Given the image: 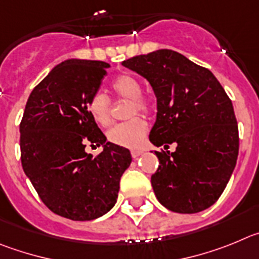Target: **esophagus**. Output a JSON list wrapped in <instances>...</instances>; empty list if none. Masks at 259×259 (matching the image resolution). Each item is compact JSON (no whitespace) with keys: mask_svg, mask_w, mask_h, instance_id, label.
<instances>
[{"mask_svg":"<svg viewBox=\"0 0 259 259\" xmlns=\"http://www.w3.org/2000/svg\"><path fill=\"white\" fill-rule=\"evenodd\" d=\"M130 153H132L133 157L137 158L138 156H141L142 153H143V151H142V150H132V151H130Z\"/></svg>","mask_w":259,"mask_h":259,"instance_id":"34e87169","label":"esophagus"}]
</instances>
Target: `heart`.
Returning a JSON list of instances; mask_svg holds the SVG:
<instances>
[{
    "mask_svg": "<svg viewBox=\"0 0 259 259\" xmlns=\"http://www.w3.org/2000/svg\"><path fill=\"white\" fill-rule=\"evenodd\" d=\"M111 90L117 98L130 99L129 116L135 113H150L153 109L152 98L142 94V83L138 78L129 73H122L113 78L111 82ZM88 112L93 120L99 125L109 124L111 121V101L103 93H95L86 102ZM147 133V122L142 117L137 116L125 122L115 125L108 130L107 138L116 146L134 148L143 141Z\"/></svg>",
    "mask_w": 259,
    "mask_h": 259,
    "instance_id": "b5f03b06",
    "label": "heart"
}]
</instances>
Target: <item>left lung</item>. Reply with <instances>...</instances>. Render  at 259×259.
Segmentation results:
<instances>
[{"mask_svg": "<svg viewBox=\"0 0 259 259\" xmlns=\"http://www.w3.org/2000/svg\"><path fill=\"white\" fill-rule=\"evenodd\" d=\"M152 86L157 117L150 133L156 147L153 192L166 209L192 214L220 199L236 165L239 127L231 99L209 69L161 49L124 60Z\"/></svg>", "mask_w": 259, "mask_h": 259, "instance_id": "8db88e82", "label": "left lung"}]
</instances>
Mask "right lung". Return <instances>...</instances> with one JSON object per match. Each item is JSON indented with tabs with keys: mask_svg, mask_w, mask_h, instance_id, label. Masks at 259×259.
Here are the masks:
<instances>
[{
	"mask_svg": "<svg viewBox=\"0 0 259 259\" xmlns=\"http://www.w3.org/2000/svg\"><path fill=\"white\" fill-rule=\"evenodd\" d=\"M108 63L69 59L32 90L20 122V158L25 176L53 213L92 221L113 208L120 179L132 162L124 147L106 135L88 112ZM86 143L103 145L93 158Z\"/></svg>",
	"mask_w": 259,
	"mask_h": 259,
	"instance_id": "add662e5",
	"label": "right lung"
}]
</instances>
